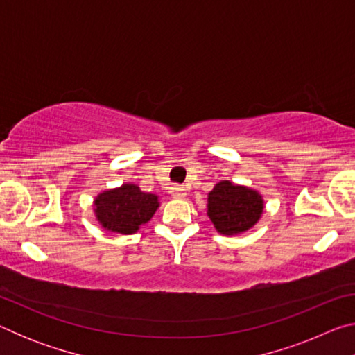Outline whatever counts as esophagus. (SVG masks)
<instances>
[{"instance_id":"34e87169","label":"esophagus","mask_w":355,"mask_h":355,"mask_svg":"<svg viewBox=\"0 0 355 355\" xmlns=\"http://www.w3.org/2000/svg\"><path fill=\"white\" fill-rule=\"evenodd\" d=\"M171 192H172V196H173V197H178V199H182V197H184V196H186L184 188H183V186H180V184H173Z\"/></svg>"}]
</instances>
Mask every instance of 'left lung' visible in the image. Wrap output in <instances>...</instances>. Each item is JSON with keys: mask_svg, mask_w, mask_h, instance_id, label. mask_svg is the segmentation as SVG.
<instances>
[{"mask_svg": "<svg viewBox=\"0 0 355 355\" xmlns=\"http://www.w3.org/2000/svg\"><path fill=\"white\" fill-rule=\"evenodd\" d=\"M263 213V199L257 191L220 182L208 194V216L222 235H238L254 227Z\"/></svg>", "mask_w": 355, "mask_h": 355, "instance_id": "8db88e82", "label": "left lung"}]
</instances>
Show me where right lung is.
I'll list each match as a JSON object with an SVG mask.
<instances>
[{
  "label": "right lung",
  "instance_id": "1",
  "mask_svg": "<svg viewBox=\"0 0 355 355\" xmlns=\"http://www.w3.org/2000/svg\"><path fill=\"white\" fill-rule=\"evenodd\" d=\"M97 220L106 230L131 235L139 230L159 207L158 197L142 192L136 184H122L98 194L94 202Z\"/></svg>",
  "mask_w": 355,
  "mask_h": 355
}]
</instances>
